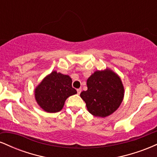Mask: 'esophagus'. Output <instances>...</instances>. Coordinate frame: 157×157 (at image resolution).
<instances>
[{"instance_id": "1", "label": "esophagus", "mask_w": 157, "mask_h": 157, "mask_svg": "<svg viewBox=\"0 0 157 157\" xmlns=\"http://www.w3.org/2000/svg\"><path fill=\"white\" fill-rule=\"evenodd\" d=\"M81 91H82V89H81V88H80V89H77V94H80V92H81Z\"/></svg>"}]
</instances>
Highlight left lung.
<instances>
[{
  "label": "left lung",
  "mask_w": 157,
  "mask_h": 157,
  "mask_svg": "<svg viewBox=\"0 0 157 157\" xmlns=\"http://www.w3.org/2000/svg\"><path fill=\"white\" fill-rule=\"evenodd\" d=\"M87 87L80 97L89 113L95 117L109 116L120 107L123 100L121 79L109 68L92 74L87 80Z\"/></svg>",
  "instance_id": "left-lung-1"
}]
</instances>
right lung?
<instances>
[{"instance_id": "obj_1", "label": "right lung", "mask_w": 157, "mask_h": 157, "mask_svg": "<svg viewBox=\"0 0 157 157\" xmlns=\"http://www.w3.org/2000/svg\"><path fill=\"white\" fill-rule=\"evenodd\" d=\"M71 83L72 80L68 75L52 71L36 87V101L46 112H58L63 108L66 99L77 94Z\"/></svg>"}]
</instances>
